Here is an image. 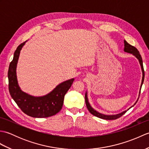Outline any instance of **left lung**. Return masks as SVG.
<instances>
[{"instance_id": "1", "label": "left lung", "mask_w": 149, "mask_h": 149, "mask_svg": "<svg viewBox=\"0 0 149 149\" xmlns=\"http://www.w3.org/2000/svg\"><path fill=\"white\" fill-rule=\"evenodd\" d=\"M124 52H127V53H130L132 54V55L134 56L136 58L138 61L139 63H140V65L141 66V71H142V80H141V86H140V91H139V96H140V91H141V88L142 86V84L143 83V81H144V77H145V72H144V69H143V61H142V58H141V56L140 55V52L138 50V49L134 47V46H132L130 44H129L127 42H126L125 40H124ZM139 97L138 98V99L136 100V102L134 103V104L133 106H132L130 108H131L132 107H133L136 104L137 101L138 100ZM85 102H86V107L88 109V111L90 112L91 114H92L93 115L95 116L98 118H102V119H104V120H115L120 118V116H122L123 115H124V114L127 112V111L129 110L130 108H129L127 110H125V111H123L122 113H118V114H116V115H104L102 113H100L99 112L97 111L96 110H95L91 106V105L89 103V101H88V95H87V91H86V93H85Z\"/></svg>"}]
</instances>
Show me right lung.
<instances>
[{"instance_id":"1","label":"right lung","mask_w":149,"mask_h":149,"mask_svg":"<svg viewBox=\"0 0 149 149\" xmlns=\"http://www.w3.org/2000/svg\"><path fill=\"white\" fill-rule=\"evenodd\" d=\"M27 42V41H26ZM26 42L21 43L15 50L8 70L9 91L12 99L26 115L34 118H47L56 115L61 109L65 94L71 87L74 79L59 84L45 95L34 97L22 91L17 76V66L20 50Z\"/></svg>"}]
</instances>
